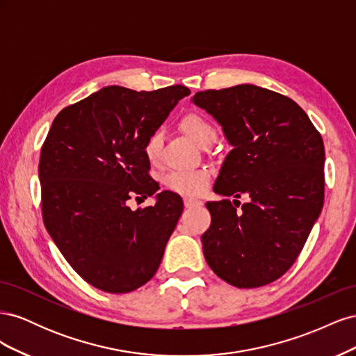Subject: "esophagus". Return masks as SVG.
<instances>
[{
	"label": "esophagus",
	"instance_id": "esophagus-1",
	"mask_svg": "<svg viewBox=\"0 0 356 356\" xmlns=\"http://www.w3.org/2000/svg\"><path fill=\"white\" fill-rule=\"evenodd\" d=\"M184 204H186V208H193V207H199V204H202V202L197 199H193V197H186Z\"/></svg>",
	"mask_w": 356,
	"mask_h": 356
}]
</instances>
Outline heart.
Masks as SVG:
<instances>
[{
	"label": "heart",
	"mask_w": 356,
	"mask_h": 356,
	"mask_svg": "<svg viewBox=\"0 0 356 356\" xmlns=\"http://www.w3.org/2000/svg\"><path fill=\"white\" fill-rule=\"evenodd\" d=\"M181 131L184 132L193 143L199 147L211 145L215 141V129L213 126L200 114L191 113L181 118L179 122ZM161 136L159 132H153L144 143V156L152 165H156L160 159ZM166 186L172 191L179 193L184 196H197L204 190L209 182V174L204 169L195 170H174L166 177Z\"/></svg>",
	"instance_id": "b5f03b06"
}]
</instances>
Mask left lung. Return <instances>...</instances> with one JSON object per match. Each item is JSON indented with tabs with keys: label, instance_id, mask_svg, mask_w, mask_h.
<instances>
[{
	"label": "left lung",
	"instance_id": "8db88e82",
	"mask_svg": "<svg viewBox=\"0 0 356 356\" xmlns=\"http://www.w3.org/2000/svg\"><path fill=\"white\" fill-rule=\"evenodd\" d=\"M191 102L232 145L213 191L248 199L241 211L227 199L207 203L204 260L233 286L270 284L294 264L324 204L321 134L293 99L254 84L197 92Z\"/></svg>",
	"mask_w": 356,
	"mask_h": 356
}]
</instances>
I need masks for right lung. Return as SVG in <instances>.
<instances>
[{
	"instance_id": "1",
	"label": "right lung",
	"mask_w": 356,
	"mask_h": 356,
	"mask_svg": "<svg viewBox=\"0 0 356 356\" xmlns=\"http://www.w3.org/2000/svg\"><path fill=\"white\" fill-rule=\"evenodd\" d=\"M188 95L179 84L154 92L106 86L63 108L42 144L46 229L74 270L105 293H131L154 276L182 213L172 191L136 211L127 200L159 190L144 143Z\"/></svg>"
}]
</instances>
